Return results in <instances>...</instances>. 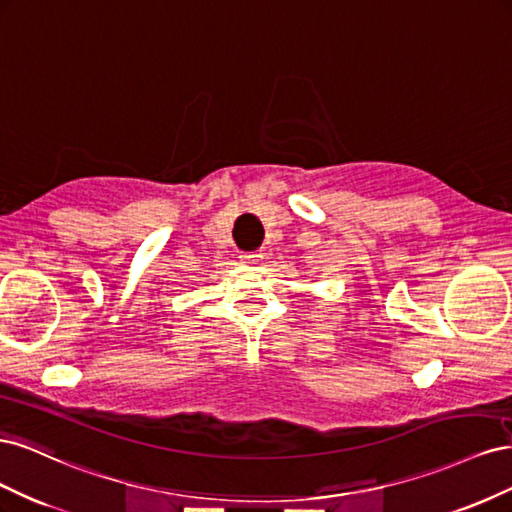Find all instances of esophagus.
Segmentation results:
<instances>
[{
    "label": "esophagus",
    "instance_id": "1",
    "mask_svg": "<svg viewBox=\"0 0 512 512\" xmlns=\"http://www.w3.org/2000/svg\"><path fill=\"white\" fill-rule=\"evenodd\" d=\"M262 254L260 250H256V252H243L239 258H241V262H245V265H258V262L262 260Z\"/></svg>",
    "mask_w": 512,
    "mask_h": 512
}]
</instances>
